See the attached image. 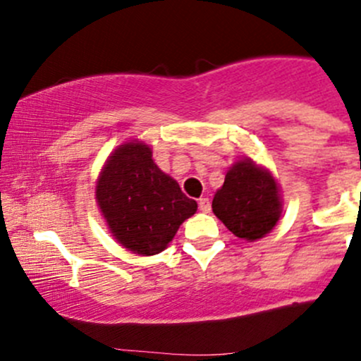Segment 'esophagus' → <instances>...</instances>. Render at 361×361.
Here are the masks:
<instances>
[{
    "mask_svg": "<svg viewBox=\"0 0 361 361\" xmlns=\"http://www.w3.org/2000/svg\"><path fill=\"white\" fill-rule=\"evenodd\" d=\"M199 209H201L202 213H209V211H211V202H209V199H207V197H201V199H199Z\"/></svg>",
    "mask_w": 361,
    "mask_h": 361,
    "instance_id": "obj_1",
    "label": "esophagus"
}]
</instances>
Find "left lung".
Returning <instances> with one entry per match:
<instances>
[{"instance_id":"1","label":"left lung","mask_w":361,"mask_h":361,"mask_svg":"<svg viewBox=\"0 0 361 361\" xmlns=\"http://www.w3.org/2000/svg\"><path fill=\"white\" fill-rule=\"evenodd\" d=\"M213 213L238 238L246 241L264 238L281 214L274 178L251 160H241L225 174L224 187L214 194Z\"/></svg>"}]
</instances>
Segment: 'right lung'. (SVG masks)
Returning a JSON list of instances; mask_svg holds the SVG:
<instances>
[{
	"label": "right lung",
	"mask_w": 361,
	"mask_h": 361,
	"mask_svg": "<svg viewBox=\"0 0 361 361\" xmlns=\"http://www.w3.org/2000/svg\"><path fill=\"white\" fill-rule=\"evenodd\" d=\"M96 199L111 234L137 255L160 253L197 202L164 174L143 143H126L104 164Z\"/></svg>",
	"instance_id": "obj_1"
}]
</instances>
